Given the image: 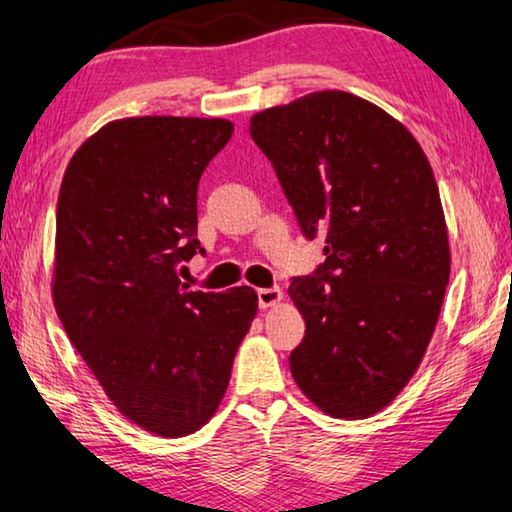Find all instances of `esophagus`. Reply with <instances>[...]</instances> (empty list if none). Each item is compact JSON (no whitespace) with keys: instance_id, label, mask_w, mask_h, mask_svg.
Instances as JSON below:
<instances>
[{"instance_id":"34e87169","label":"esophagus","mask_w":512,"mask_h":512,"mask_svg":"<svg viewBox=\"0 0 512 512\" xmlns=\"http://www.w3.org/2000/svg\"><path fill=\"white\" fill-rule=\"evenodd\" d=\"M281 300H284L281 288H258V305H261V309L277 307L281 305Z\"/></svg>"}]
</instances>
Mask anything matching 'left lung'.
Segmentation results:
<instances>
[{
    "label": "left lung",
    "mask_w": 512,
    "mask_h": 512,
    "mask_svg": "<svg viewBox=\"0 0 512 512\" xmlns=\"http://www.w3.org/2000/svg\"><path fill=\"white\" fill-rule=\"evenodd\" d=\"M302 231H328L318 277L293 279L307 332L291 374L311 404L358 420L385 409L420 367L450 277L432 166L413 133L342 90L251 115Z\"/></svg>",
    "instance_id": "left-lung-1"
}]
</instances>
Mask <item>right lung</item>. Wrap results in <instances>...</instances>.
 <instances>
[{
	"instance_id": "add662e5",
	"label": "right lung",
	"mask_w": 512,
	"mask_h": 512,
	"mask_svg": "<svg viewBox=\"0 0 512 512\" xmlns=\"http://www.w3.org/2000/svg\"><path fill=\"white\" fill-rule=\"evenodd\" d=\"M231 136L224 117L113 120L78 147L57 198L59 321L115 409L164 439L217 413L258 311L251 286L187 291L177 277L201 249L198 180Z\"/></svg>"
}]
</instances>
